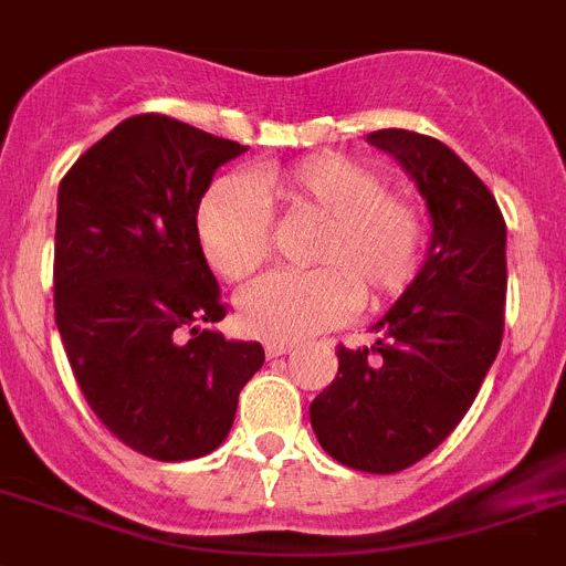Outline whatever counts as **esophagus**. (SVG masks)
<instances>
[{
    "label": "esophagus",
    "instance_id": "34e87169",
    "mask_svg": "<svg viewBox=\"0 0 566 566\" xmlns=\"http://www.w3.org/2000/svg\"><path fill=\"white\" fill-rule=\"evenodd\" d=\"M290 350H293V344H287V342H268V344H264V353H268V358L287 356Z\"/></svg>",
    "mask_w": 566,
    "mask_h": 566
}]
</instances>
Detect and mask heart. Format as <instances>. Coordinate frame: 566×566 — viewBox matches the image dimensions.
I'll return each mask as SVG.
<instances>
[{
    "label": "heart",
    "instance_id": "b5f03b06",
    "mask_svg": "<svg viewBox=\"0 0 566 566\" xmlns=\"http://www.w3.org/2000/svg\"><path fill=\"white\" fill-rule=\"evenodd\" d=\"M318 222L304 248V273H268L235 298L244 333L298 342L331 331L353 307L376 311L416 279L427 242L424 210L412 196L387 190L378 167L344 154H313L287 167H262L250 179L210 185L196 208V239L213 273L248 279L273 248V219Z\"/></svg>",
    "mask_w": 566,
    "mask_h": 566
}]
</instances>
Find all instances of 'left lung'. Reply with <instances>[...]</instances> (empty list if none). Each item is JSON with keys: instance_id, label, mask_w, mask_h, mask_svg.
<instances>
[{"instance_id": "left-lung-1", "label": "left lung", "mask_w": 566, "mask_h": 566, "mask_svg": "<svg viewBox=\"0 0 566 566\" xmlns=\"http://www.w3.org/2000/svg\"><path fill=\"white\" fill-rule=\"evenodd\" d=\"M432 219L419 276L373 324L370 350L338 347V376L311 405L324 453L361 473H399L432 453L479 396L504 336L507 224L488 185L432 136L387 127Z\"/></svg>"}]
</instances>
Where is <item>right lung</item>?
<instances>
[{
  "label": "right lung",
  "instance_id": "add662e5",
  "mask_svg": "<svg viewBox=\"0 0 566 566\" xmlns=\"http://www.w3.org/2000/svg\"><path fill=\"white\" fill-rule=\"evenodd\" d=\"M244 150L142 113L59 185L53 307L67 361L102 424L156 461L213 453L264 365L262 344L208 327L228 311L196 239L201 196Z\"/></svg>",
  "mask_w": 566,
  "mask_h": 566
}]
</instances>
